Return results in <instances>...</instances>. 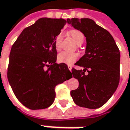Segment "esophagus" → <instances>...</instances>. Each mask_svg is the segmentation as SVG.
<instances>
[{
    "instance_id": "1",
    "label": "esophagus",
    "mask_w": 130,
    "mask_h": 130,
    "mask_svg": "<svg viewBox=\"0 0 130 130\" xmlns=\"http://www.w3.org/2000/svg\"><path fill=\"white\" fill-rule=\"evenodd\" d=\"M68 69L70 70V71H72V65H68Z\"/></svg>"
}]
</instances>
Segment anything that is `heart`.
<instances>
[{"label":"heart","mask_w":130,"mask_h":130,"mask_svg":"<svg viewBox=\"0 0 130 130\" xmlns=\"http://www.w3.org/2000/svg\"><path fill=\"white\" fill-rule=\"evenodd\" d=\"M70 35L72 37V38L73 39V40L78 44L80 42L83 41L84 36L83 33L81 31H80L79 30L77 29H73L69 32ZM62 34L59 33L56 36V37L55 39V47L56 50L59 51L61 49V42H62ZM78 54L76 52H62L59 54V55L57 57V60L60 62L62 63H65L68 65H72L73 64L75 61L78 60Z\"/></svg>","instance_id":"b5f03b06"}]
</instances>
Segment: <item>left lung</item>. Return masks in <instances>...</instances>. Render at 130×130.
I'll use <instances>...</instances> for the list:
<instances>
[{"label": "left lung", "instance_id": "left-lung-1", "mask_svg": "<svg viewBox=\"0 0 130 130\" xmlns=\"http://www.w3.org/2000/svg\"><path fill=\"white\" fill-rule=\"evenodd\" d=\"M68 23L80 31L86 39L85 55L75 65L84 69H72L79 86L70 91L75 104L97 109L105 104L119 83L120 52L109 32L90 19H71ZM87 71L88 75H85Z\"/></svg>", "mask_w": 130, "mask_h": 130}]
</instances>
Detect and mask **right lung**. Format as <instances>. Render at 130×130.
Wrapping results in <instances>:
<instances>
[{"mask_svg":"<svg viewBox=\"0 0 130 130\" xmlns=\"http://www.w3.org/2000/svg\"><path fill=\"white\" fill-rule=\"evenodd\" d=\"M67 22L41 18L25 28L12 46L8 80L18 100L30 109L52 105L55 86L73 77L66 64L56 63L54 43Z\"/></svg>","mask_w":130,"mask_h":130,"instance_id":"right-lung-1","label":"right lung"}]
</instances>
